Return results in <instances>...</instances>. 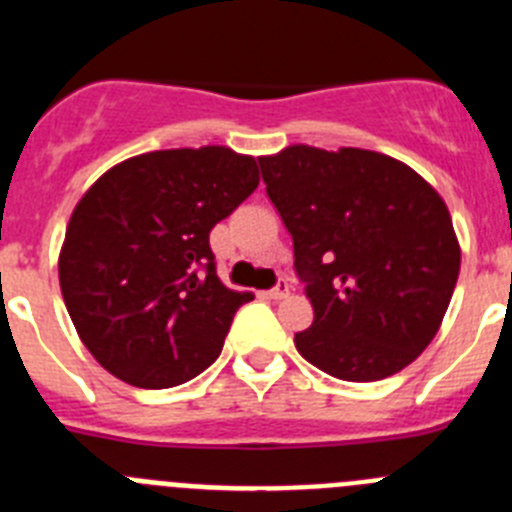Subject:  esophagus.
<instances>
[{
	"label": "esophagus",
	"instance_id": "1",
	"mask_svg": "<svg viewBox=\"0 0 512 512\" xmlns=\"http://www.w3.org/2000/svg\"><path fill=\"white\" fill-rule=\"evenodd\" d=\"M266 295H269L271 300H284V297L289 295V282H287V279H279L277 287H271Z\"/></svg>",
	"mask_w": 512,
	"mask_h": 512
}]
</instances>
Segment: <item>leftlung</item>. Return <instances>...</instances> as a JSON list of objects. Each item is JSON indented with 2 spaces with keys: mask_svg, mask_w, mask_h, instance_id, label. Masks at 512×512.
Listing matches in <instances>:
<instances>
[{
  "mask_svg": "<svg viewBox=\"0 0 512 512\" xmlns=\"http://www.w3.org/2000/svg\"><path fill=\"white\" fill-rule=\"evenodd\" d=\"M259 166L315 312L295 336L297 351L346 382H377L413 364L441 328L461 264L436 189L364 148L289 146Z\"/></svg>",
  "mask_w": 512,
  "mask_h": 512,
  "instance_id": "8db88e82",
  "label": "left lung"
}]
</instances>
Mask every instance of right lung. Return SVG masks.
I'll return each instance as SVG.
<instances>
[{
    "label": "right lung",
    "instance_id": "right-lung-1",
    "mask_svg": "<svg viewBox=\"0 0 512 512\" xmlns=\"http://www.w3.org/2000/svg\"><path fill=\"white\" fill-rule=\"evenodd\" d=\"M256 187V161L225 146L133 156L89 187L58 279L76 333L107 372L166 390L220 356L253 295L220 282L210 230Z\"/></svg>",
    "mask_w": 512,
    "mask_h": 512
}]
</instances>
